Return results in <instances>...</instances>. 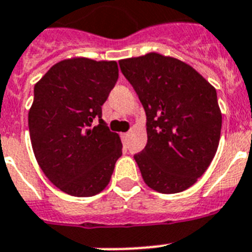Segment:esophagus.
I'll return each instance as SVG.
<instances>
[{"label":"esophagus","mask_w":252,"mask_h":252,"mask_svg":"<svg viewBox=\"0 0 252 252\" xmlns=\"http://www.w3.org/2000/svg\"><path fill=\"white\" fill-rule=\"evenodd\" d=\"M128 138H129V133H122V139L124 142H126Z\"/></svg>","instance_id":"1"}]
</instances>
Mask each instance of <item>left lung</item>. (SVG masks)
Listing matches in <instances>:
<instances>
[{"mask_svg":"<svg viewBox=\"0 0 252 252\" xmlns=\"http://www.w3.org/2000/svg\"><path fill=\"white\" fill-rule=\"evenodd\" d=\"M147 116V145L134 155L145 183L160 193L193 186L217 154L221 111L217 91L191 65L158 52L123 59Z\"/></svg>","mask_w":252,"mask_h":252,"instance_id":"8db88e82","label":"left lung"}]
</instances>
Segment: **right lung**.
I'll use <instances>...</instances> for the list:
<instances>
[{"label": "right lung", "mask_w": 252, "mask_h": 252, "mask_svg": "<svg viewBox=\"0 0 252 252\" xmlns=\"http://www.w3.org/2000/svg\"><path fill=\"white\" fill-rule=\"evenodd\" d=\"M119 75L116 61L71 58L59 61L34 86L28 114L33 152L54 186L90 197L109 185L122 141L100 119L101 106Z\"/></svg>", "instance_id": "obj_1"}]
</instances>
